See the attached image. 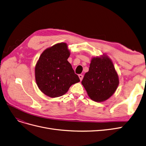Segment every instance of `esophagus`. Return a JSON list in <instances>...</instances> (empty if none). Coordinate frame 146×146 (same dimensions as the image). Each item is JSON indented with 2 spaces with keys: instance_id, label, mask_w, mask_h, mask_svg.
Returning <instances> with one entry per match:
<instances>
[{
  "instance_id": "obj_1",
  "label": "esophagus",
  "mask_w": 146,
  "mask_h": 146,
  "mask_svg": "<svg viewBox=\"0 0 146 146\" xmlns=\"http://www.w3.org/2000/svg\"><path fill=\"white\" fill-rule=\"evenodd\" d=\"M78 77H79V78H80V81H81V80H83V75L80 74V75H78Z\"/></svg>"
}]
</instances>
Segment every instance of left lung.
<instances>
[{
	"mask_svg": "<svg viewBox=\"0 0 146 146\" xmlns=\"http://www.w3.org/2000/svg\"><path fill=\"white\" fill-rule=\"evenodd\" d=\"M81 84L92 100L100 102L107 100L119 84L118 74L111 60L106 54L93 57Z\"/></svg>",
	"mask_w": 146,
	"mask_h": 146,
	"instance_id": "1",
	"label": "left lung"
}]
</instances>
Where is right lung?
<instances>
[{
  "mask_svg": "<svg viewBox=\"0 0 146 146\" xmlns=\"http://www.w3.org/2000/svg\"><path fill=\"white\" fill-rule=\"evenodd\" d=\"M70 51L65 42L58 43L45 50L35 69L36 82L44 94L51 98L59 97L72 84L80 81L68 61Z\"/></svg>",
  "mask_w": 146,
  "mask_h": 146,
  "instance_id": "1",
  "label": "right lung"
}]
</instances>
